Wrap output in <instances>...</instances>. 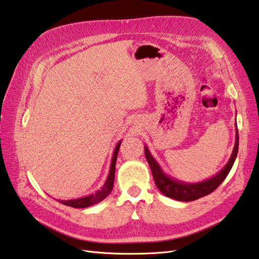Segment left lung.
Returning <instances> with one entry per match:
<instances>
[{
  "mask_svg": "<svg viewBox=\"0 0 259 259\" xmlns=\"http://www.w3.org/2000/svg\"><path fill=\"white\" fill-rule=\"evenodd\" d=\"M238 145H239L238 129H236V141H235L234 150L226 166H225L217 175H214L213 177L209 178L207 180H203L201 183H196V184L183 183V181L168 177V176L162 171V169L155 160V158L151 156L150 151L148 150V147L146 146H145V155H146L147 161L150 166L157 188L160 190L164 196L172 198V199L178 200V201H194V200L199 199L201 197H205L209 194H211V192L213 190H216L217 187L223 183L225 178L227 177V175L229 174L230 169H232L233 164L235 162V159L237 157Z\"/></svg>",
  "mask_w": 259,
  "mask_h": 259,
  "instance_id": "left-lung-1",
  "label": "left lung"
}]
</instances>
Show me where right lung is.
Returning <instances> with one entry per match:
<instances>
[{
	"mask_svg": "<svg viewBox=\"0 0 259 259\" xmlns=\"http://www.w3.org/2000/svg\"><path fill=\"white\" fill-rule=\"evenodd\" d=\"M121 145V141H119L117 146H115V149L112 156V160H111V167H110V171L109 176L106 180V184L103 185L102 188L100 190H98L96 194L89 195L87 197H82L78 198V199H72V200H60V202H62L65 206H70L73 208H87L90 207L92 205H96V203L102 201L104 198H107V196L111 192L112 187H113V180H114V171H115V161H117V157H118V152H119V148Z\"/></svg>",
	"mask_w": 259,
	"mask_h": 259,
	"instance_id": "add662e5",
	"label": "right lung"
}]
</instances>
